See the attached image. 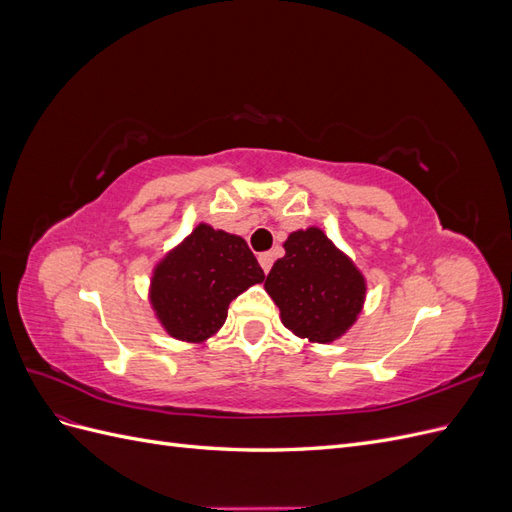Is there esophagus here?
<instances>
[{"label": "esophagus", "instance_id": "1", "mask_svg": "<svg viewBox=\"0 0 512 512\" xmlns=\"http://www.w3.org/2000/svg\"><path fill=\"white\" fill-rule=\"evenodd\" d=\"M258 262H260V267H262V271H265V273H269V269H271V265H273V254H271V252H265V254H260V256H258Z\"/></svg>", "mask_w": 512, "mask_h": 512}]
</instances>
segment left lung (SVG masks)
Returning a JSON list of instances; mask_svg holds the SVG:
<instances>
[{
  "label": "left lung",
  "instance_id": "left-lung-1",
  "mask_svg": "<svg viewBox=\"0 0 512 512\" xmlns=\"http://www.w3.org/2000/svg\"><path fill=\"white\" fill-rule=\"evenodd\" d=\"M284 250L265 282L284 327L309 344H331L346 335L367 297L361 269L318 226L290 232Z\"/></svg>",
  "mask_w": 512,
  "mask_h": 512
}]
</instances>
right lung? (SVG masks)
<instances>
[{
    "mask_svg": "<svg viewBox=\"0 0 512 512\" xmlns=\"http://www.w3.org/2000/svg\"><path fill=\"white\" fill-rule=\"evenodd\" d=\"M262 280L243 237L200 222L156 262L149 303L170 337L203 344L224 327L230 301Z\"/></svg>",
    "mask_w": 512,
    "mask_h": 512,
    "instance_id": "add662e5",
    "label": "right lung"
}]
</instances>
